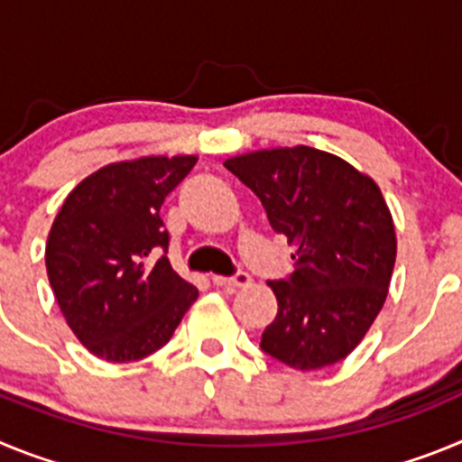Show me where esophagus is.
I'll return each instance as SVG.
<instances>
[{
	"mask_svg": "<svg viewBox=\"0 0 462 462\" xmlns=\"http://www.w3.org/2000/svg\"><path fill=\"white\" fill-rule=\"evenodd\" d=\"M252 282V277L247 273H236L231 277H222V275H212V284L215 287H226V289H240V287H247Z\"/></svg>",
	"mask_w": 462,
	"mask_h": 462,
	"instance_id": "1",
	"label": "esophagus"
}]
</instances>
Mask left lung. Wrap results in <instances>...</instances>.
<instances>
[{
  "instance_id": "left-lung-1",
  "label": "left lung",
  "mask_w": 462,
  "mask_h": 462,
  "mask_svg": "<svg viewBox=\"0 0 462 462\" xmlns=\"http://www.w3.org/2000/svg\"><path fill=\"white\" fill-rule=\"evenodd\" d=\"M224 166L259 196L273 231L296 245L291 275L268 282L277 317L261 349L296 370L333 365L354 352L389 293L395 228L382 191L345 159L308 145Z\"/></svg>"
}]
</instances>
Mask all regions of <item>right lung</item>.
<instances>
[{
	"instance_id": "add662e5",
	"label": "right lung",
	"mask_w": 462,
	"mask_h": 462,
	"mask_svg": "<svg viewBox=\"0 0 462 462\" xmlns=\"http://www.w3.org/2000/svg\"><path fill=\"white\" fill-rule=\"evenodd\" d=\"M196 157H143L85 178L57 212L48 280L80 342L110 363L145 358L171 340L199 289L171 266L166 196Z\"/></svg>"
}]
</instances>
